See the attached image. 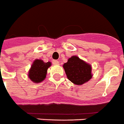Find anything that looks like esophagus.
Returning <instances> with one entry per match:
<instances>
[{
	"label": "esophagus",
	"instance_id": "1",
	"mask_svg": "<svg viewBox=\"0 0 124 124\" xmlns=\"http://www.w3.org/2000/svg\"><path fill=\"white\" fill-rule=\"evenodd\" d=\"M53 63L54 65H58V64H60V62L58 61H57V60H53Z\"/></svg>",
	"mask_w": 124,
	"mask_h": 124
}]
</instances>
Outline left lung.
Returning <instances> with one entry per match:
<instances>
[{
    "mask_svg": "<svg viewBox=\"0 0 124 124\" xmlns=\"http://www.w3.org/2000/svg\"><path fill=\"white\" fill-rule=\"evenodd\" d=\"M67 78L76 85H82L93 77L92 66L77 56H73L63 65Z\"/></svg>",
    "mask_w": 124,
    "mask_h": 124,
    "instance_id": "left-lung-1",
    "label": "left lung"
}]
</instances>
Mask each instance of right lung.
I'll return each instance as SVG.
<instances>
[{"label": "right lung", "mask_w": 124, "mask_h": 124, "mask_svg": "<svg viewBox=\"0 0 124 124\" xmlns=\"http://www.w3.org/2000/svg\"><path fill=\"white\" fill-rule=\"evenodd\" d=\"M51 65L50 61L45 63L41 59H36L33 62L31 68L28 71V78L33 83H41L46 78L47 70Z\"/></svg>", "instance_id": "add662e5"}]
</instances>
